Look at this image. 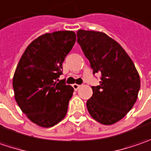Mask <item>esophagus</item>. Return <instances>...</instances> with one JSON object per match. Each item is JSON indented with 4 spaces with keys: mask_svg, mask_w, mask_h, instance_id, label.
Returning a JSON list of instances; mask_svg holds the SVG:
<instances>
[{
    "mask_svg": "<svg viewBox=\"0 0 151 151\" xmlns=\"http://www.w3.org/2000/svg\"><path fill=\"white\" fill-rule=\"evenodd\" d=\"M80 86H81V85H79V84H77V83H74V84H73V88H74L75 90L78 89V88H80Z\"/></svg>",
    "mask_w": 151,
    "mask_h": 151,
    "instance_id": "esophagus-1",
    "label": "esophagus"
}]
</instances>
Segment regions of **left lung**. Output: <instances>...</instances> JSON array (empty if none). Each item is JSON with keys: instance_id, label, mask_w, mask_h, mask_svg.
<instances>
[{"instance_id": "8db88e82", "label": "left lung", "mask_w": 151, "mask_h": 151, "mask_svg": "<svg viewBox=\"0 0 151 151\" xmlns=\"http://www.w3.org/2000/svg\"><path fill=\"white\" fill-rule=\"evenodd\" d=\"M77 36L93 73H101L100 85L92 87L87 109L95 120L111 125L123 118L137 101L139 73L127 52L105 33L79 29Z\"/></svg>"}]
</instances>
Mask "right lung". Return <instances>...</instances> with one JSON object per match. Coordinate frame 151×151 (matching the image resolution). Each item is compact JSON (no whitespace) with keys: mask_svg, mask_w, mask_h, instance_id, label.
<instances>
[{"mask_svg":"<svg viewBox=\"0 0 151 151\" xmlns=\"http://www.w3.org/2000/svg\"><path fill=\"white\" fill-rule=\"evenodd\" d=\"M76 41L73 31L45 34L30 43L12 79L18 106L30 121L50 128L67 114L73 88L57 79L63 63Z\"/></svg>","mask_w":151,"mask_h":151,"instance_id":"add662e5","label":"right lung"}]
</instances>
